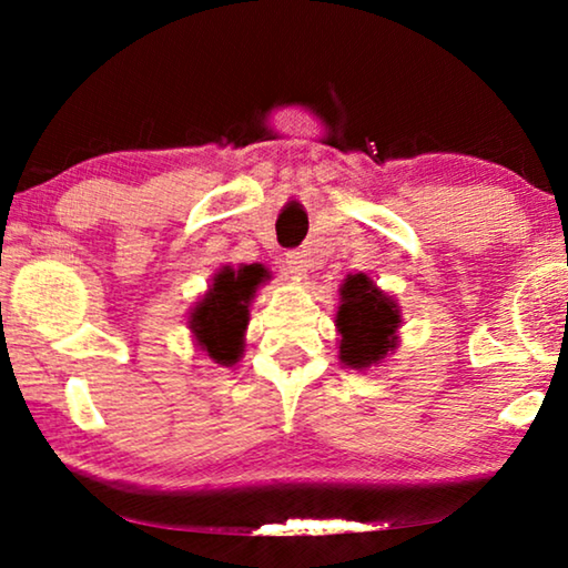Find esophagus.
<instances>
[{
  "instance_id": "1",
  "label": "esophagus",
  "mask_w": 568,
  "mask_h": 568,
  "mask_svg": "<svg viewBox=\"0 0 568 568\" xmlns=\"http://www.w3.org/2000/svg\"><path fill=\"white\" fill-rule=\"evenodd\" d=\"M282 271H284V276H292V278H297V282H302V278H307V261H305V255L302 253H286L284 258H282Z\"/></svg>"
}]
</instances>
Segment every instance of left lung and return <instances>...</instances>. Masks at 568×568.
<instances>
[{"mask_svg": "<svg viewBox=\"0 0 568 568\" xmlns=\"http://www.w3.org/2000/svg\"><path fill=\"white\" fill-rule=\"evenodd\" d=\"M403 323L398 300L367 274H348L338 290V359L348 369H369L398 348Z\"/></svg>", "mask_w": 568, "mask_h": 568, "instance_id": "obj_1", "label": "left lung"}]
</instances>
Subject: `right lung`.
Masks as SVG:
<instances>
[{
	"label": "right lung",
	"instance_id": "1",
	"mask_svg": "<svg viewBox=\"0 0 568 568\" xmlns=\"http://www.w3.org/2000/svg\"><path fill=\"white\" fill-rule=\"evenodd\" d=\"M268 271L251 266H222L212 276L209 290L191 307L189 328L199 352L220 367H232L245 352V331L251 321V305L261 284L268 282Z\"/></svg>",
	"mask_w": 568,
	"mask_h": 568
}]
</instances>
